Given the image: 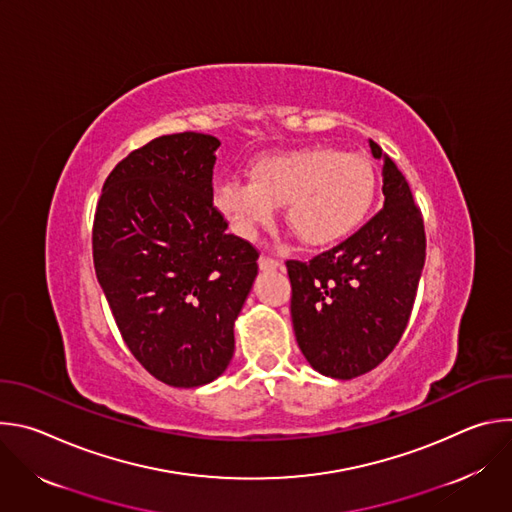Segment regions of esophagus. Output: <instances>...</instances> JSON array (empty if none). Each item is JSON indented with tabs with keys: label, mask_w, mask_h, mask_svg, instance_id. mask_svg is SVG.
<instances>
[{
	"label": "esophagus",
	"mask_w": 512,
	"mask_h": 512,
	"mask_svg": "<svg viewBox=\"0 0 512 512\" xmlns=\"http://www.w3.org/2000/svg\"><path fill=\"white\" fill-rule=\"evenodd\" d=\"M259 267L261 269H277V267H281V261L275 259V257H269V255H261L259 257Z\"/></svg>",
	"instance_id": "34e87169"
}]
</instances>
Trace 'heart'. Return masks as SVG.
Returning <instances> with one entry per match:
<instances>
[{
  "instance_id": "b5f03b06",
  "label": "heart",
  "mask_w": 512,
  "mask_h": 512,
  "mask_svg": "<svg viewBox=\"0 0 512 512\" xmlns=\"http://www.w3.org/2000/svg\"><path fill=\"white\" fill-rule=\"evenodd\" d=\"M249 176L251 182L231 180L214 190L216 208L247 239L273 221L275 206L285 204V223L302 243H336L360 225L375 192L367 160L324 145L263 156Z\"/></svg>"
}]
</instances>
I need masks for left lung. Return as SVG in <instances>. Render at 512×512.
Wrapping results in <instances>:
<instances>
[{
  "instance_id": "left-lung-1",
  "label": "left lung",
  "mask_w": 512,
  "mask_h": 512,
  "mask_svg": "<svg viewBox=\"0 0 512 512\" xmlns=\"http://www.w3.org/2000/svg\"><path fill=\"white\" fill-rule=\"evenodd\" d=\"M375 158L381 148L371 141ZM383 208L356 233L310 261L289 259L291 322L312 367L354 379L401 340L425 263V227L401 170L385 158Z\"/></svg>"
}]
</instances>
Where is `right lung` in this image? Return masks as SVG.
I'll return each instance as SVG.
<instances>
[{
  "label": "right lung",
  "instance_id": "add662e5",
  "mask_svg": "<svg viewBox=\"0 0 512 512\" xmlns=\"http://www.w3.org/2000/svg\"><path fill=\"white\" fill-rule=\"evenodd\" d=\"M216 137L184 131L133 150L107 176L93 221L97 279L123 342L170 387L221 377L259 251L227 235L212 202Z\"/></svg>",
  "mask_w": 512,
  "mask_h": 512
}]
</instances>
